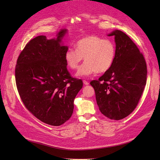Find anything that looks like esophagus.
<instances>
[{
  "instance_id": "obj_1",
  "label": "esophagus",
  "mask_w": 160,
  "mask_h": 160,
  "mask_svg": "<svg viewBox=\"0 0 160 160\" xmlns=\"http://www.w3.org/2000/svg\"><path fill=\"white\" fill-rule=\"evenodd\" d=\"M83 83H84L85 85H89V82H88V81H86V80H83Z\"/></svg>"
}]
</instances>
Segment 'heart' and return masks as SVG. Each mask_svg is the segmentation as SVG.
<instances>
[{
	"instance_id": "heart-1",
	"label": "heart",
	"mask_w": 160,
	"mask_h": 160,
	"mask_svg": "<svg viewBox=\"0 0 160 160\" xmlns=\"http://www.w3.org/2000/svg\"><path fill=\"white\" fill-rule=\"evenodd\" d=\"M75 49L69 48L65 54L67 65L72 70L78 69L84 59L86 62L79 69L78 77H89L96 72H104L112 67L115 57V45L110 39L89 36L79 39Z\"/></svg>"
}]
</instances>
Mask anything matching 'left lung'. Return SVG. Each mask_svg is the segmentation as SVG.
Here are the masks:
<instances>
[{"label":"left lung","instance_id":"8db88e82","mask_svg":"<svg viewBox=\"0 0 160 160\" xmlns=\"http://www.w3.org/2000/svg\"><path fill=\"white\" fill-rule=\"evenodd\" d=\"M108 36H114L115 57L112 67L93 87L99 110L108 118L120 120L135 109L147 82V64L136 45L123 32L115 30Z\"/></svg>","mask_w":160,"mask_h":160}]
</instances>
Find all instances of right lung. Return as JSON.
Masks as SVG:
<instances>
[{"instance_id":"1","label":"right lung","mask_w":160,"mask_h":160,"mask_svg":"<svg viewBox=\"0 0 160 160\" xmlns=\"http://www.w3.org/2000/svg\"><path fill=\"white\" fill-rule=\"evenodd\" d=\"M61 29L56 38L39 36L30 40L17 61L15 81L23 104L41 121L60 126L72 114L74 100L82 88L80 79L71 77L65 54L68 47Z\"/></svg>"}]
</instances>
